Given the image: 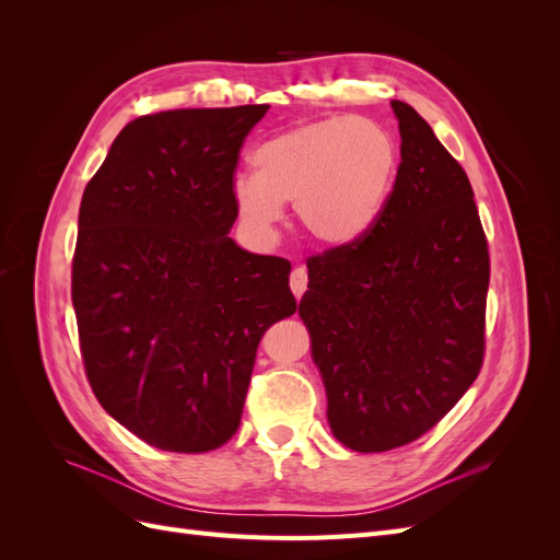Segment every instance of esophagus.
Here are the masks:
<instances>
[{
    "mask_svg": "<svg viewBox=\"0 0 560 560\" xmlns=\"http://www.w3.org/2000/svg\"><path fill=\"white\" fill-rule=\"evenodd\" d=\"M290 287H292L294 296L301 299L303 292H306V287H308V270L303 268V266L294 268V270H292V278H290Z\"/></svg>",
    "mask_w": 560,
    "mask_h": 560,
    "instance_id": "1",
    "label": "esophagus"
}]
</instances>
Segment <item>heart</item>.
<instances>
[{"label": "heart", "mask_w": 560, "mask_h": 560, "mask_svg": "<svg viewBox=\"0 0 560 560\" xmlns=\"http://www.w3.org/2000/svg\"><path fill=\"white\" fill-rule=\"evenodd\" d=\"M252 161L257 175L233 179L235 208L252 229H273L282 202H296L299 224L311 241L343 247L374 226L399 154L383 126L331 116L273 135Z\"/></svg>", "instance_id": "obj_1"}]
</instances>
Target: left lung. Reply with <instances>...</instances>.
<instances>
[{"mask_svg":"<svg viewBox=\"0 0 560 560\" xmlns=\"http://www.w3.org/2000/svg\"><path fill=\"white\" fill-rule=\"evenodd\" d=\"M401 163L362 238L308 259L299 303L343 446L381 453L432 430L477 381L488 241L471 184L411 105L393 100Z\"/></svg>","mask_w":560,"mask_h":560,"instance_id":"1","label":"left lung"}]
</instances>
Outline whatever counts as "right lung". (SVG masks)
I'll use <instances>...</instances> for the list:
<instances>
[{
  "label": "right lung",
  "mask_w": 560,
  "mask_h": 560,
  "mask_svg": "<svg viewBox=\"0 0 560 560\" xmlns=\"http://www.w3.org/2000/svg\"><path fill=\"white\" fill-rule=\"evenodd\" d=\"M266 112L135 118L83 189L72 259L83 366L103 409L161 451L229 442L261 336L296 313L290 261L229 238L235 165Z\"/></svg>",
  "instance_id": "obj_1"
}]
</instances>
